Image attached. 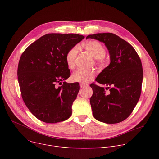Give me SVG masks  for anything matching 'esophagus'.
<instances>
[{
    "label": "esophagus",
    "instance_id": "esophagus-1",
    "mask_svg": "<svg viewBox=\"0 0 159 159\" xmlns=\"http://www.w3.org/2000/svg\"><path fill=\"white\" fill-rule=\"evenodd\" d=\"M87 86H88V84H80L81 88H84L87 87Z\"/></svg>",
    "mask_w": 159,
    "mask_h": 159
}]
</instances>
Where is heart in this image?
Returning a JSON list of instances; mask_svg holds the SVG:
<instances>
[{
	"instance_id": "b5f03b06",
	"label": "heart",
	"mask_w": 159,
	"mask_h": 159,
	"mask_svg": "<svg viewBox=\"0 0 159 159\" xmlns=\"http://www.w3.org/2000/svg\"><path fill=\"white\" fill-rule=\"evenodd\" d=\"M83 47L89 52L91 56L100 62L103 63L105 61L106 48L104 45L96 40H89L82 44ZM79 52V48L77 46H75L71 48L67 52L65 60L67 66L70 69H74L75 67V60ZM95 73L92 70H87L84 69H79L75 71L71 76V80L73 82H80L82 84L92 80L95 77Z\"/></svg>"
}]
</instances>
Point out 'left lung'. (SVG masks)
<instances>
[{
  "label": "left lung",
  "mask_w": 159,
  "mask_h": 159,
  "mask_svg": "<svg viewBox=\"0 0 159 159\" xmlns=\"http://www.w3.org/2000/svg\"><path fill=\"white\" fill-rule=\"evenodd\" d=\"M102 42L110 55V64L99 73L95 83L90 85L93 95L90 104L97 120L116 124L126 119L137 105L141 94L143 70L135 49L128 42L111 33L89 35L86 39Z\"/></svg>",
  "instance_id": "obj_1"
}]
</instances>
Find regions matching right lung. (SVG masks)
Listing matches in <instances>:
<instances>
[{
	"mask_svg": "<svg viewBox=\"0 0 159 159\" xmlns=\"http://www.w3.org/2000/svg\"><path fill=\"white\" fill-rule=\"evenodd\" d=\"M84 38L76 33H49L22 53L17 70L21 95L39 120L57 123L71 116L80 86L78 82H64L71 75L65 56Z\"/></svg>",
	"mask_w": 159,
	"mask_h": 159,
	"instance_id": "obj_1",
	"label": "right lung"
}]
</instances>
